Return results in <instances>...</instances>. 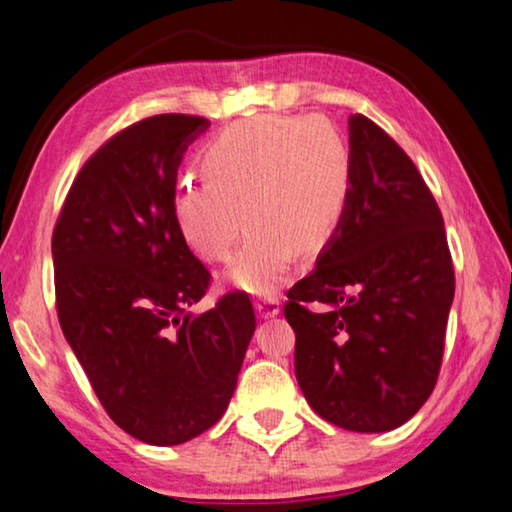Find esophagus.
I'll return each mask as SVG.
<instances>
[{
	"label": "esophagus",
	"mask_w": 512,
	"mask_h": 512,
	"mask_svg": "<svg viewBox=\"0 0 512 512\" xmlns=\"http://www.w3.org/2000/svg\"><path fill=\"white\" fill-rule=\"evenodd\" d=\"M255 309H257V316L259 318H275L280 314V300L277 298H264V300H257L255 302Z\"/></svg>",
	"instance_id": "34e87169"
}]
</instances>
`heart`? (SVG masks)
Here are the masks:
<instances>
[{"instance_id": "obj_1", "label": "heart", "mask_w": 512, "mask_h": 512, "mask_svg": "<svg viewBox=\"0 0 512 512\" xmlns=\"http://www.w3.org/2000/svg\"><path fill=\"white\" fill-rule=\"evenodd\" d=\"M198 171L203 180L173 189V223L205 262H228L246 223L228 282L250 296H275L293 255L325 250L352 194L348 144L318 117H257L223 128L198 153Z\"/></svg>"}]
</instances>
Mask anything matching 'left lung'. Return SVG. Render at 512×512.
<instances>
[{"mask_svg": "<svg viewBox=\"0 0 512 512\" xmlns=\"http://www.w3.org/2000/svg\"><path fill=\"white\" fill-rule=\"evenodd\" d=\"M348 124V212L289 289L284 316L311 409L341 429L381 433L411 420L436 386L454 266L443 214L409 155L368 117Z\"/></svg>", "mask_w": 512, "mask_h": 512, "instance_id": "1", "label": "left lung"}]
</instances>
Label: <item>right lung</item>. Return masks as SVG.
I'll list each match as a JSON object with an SVG mask.
<instances>
[{"label":"right lung","mask_w":512,"mask_h":512,"mask_svg":"<svg viewBox=\"0 0 512 512\" xmlns=\"http://www.w3.org/2000/svg\"><path fill=\"white\" fill-rule=\"evenodd\" d=\"M210 121L155 115L83 164L56 221V309L63 334L117 427L169 447L219 422L237 388L255 311L228 293L205 314L210 271L171 214L178 167Z\"/></svg>","instance_id":"obj_1"}]
</instances>
